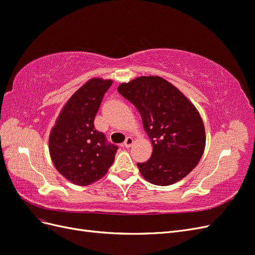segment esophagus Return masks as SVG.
<instances>
[{"label":"esophagus","instance_id":"34e87169","mask_svg":"<svg viewBox=\"0 0 255 255\" xmlns=\"http://www.w3.org/2000/svg\"><path fill=\"white\" fill-rule=\"evenodd\" d=\"M133 142H134V139H133V138H132V137H128L127 139H126V141L123 142V145H125L126 148H129V146L133 144Z\"/></svg>","mask_w":255,"mask_h":255}]
</instances>
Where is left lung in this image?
I'll return each instance as SVG.
<instances>
[{
    "instance_id": "obj_1",
    "label": "left lung",
    "mask_w": 255,
    "mask_h": 255,
    "mask_svg": "<svg viewBox=\"0 0 255 255\" xmlns=\"http://www.w3.org/2000/svg\"><path fill=\"white\" fill-rule=\"evenodd\" d=\"M118 91L139 112L152 141L149 160L137 166L144 179L167 186L186 176L205 148L203 121L189 100L159 76H140L122 83Z\"/></svg>"
}]
</instances>
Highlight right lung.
Wrapping results in <instances>:
<instances>
[{
    "mask_svg": "<svg viewBox=\"0 0 255 255\" xmlns=\"http://www.w3.org/2000/svg\"><path fill=\"white\" fill-rule=\"evenodd\" d=\"M113 81L91 79L76 90L61 110L49 138L54 166L79 186L99 181L113 165L118 146L95 128L96 115Z\"/></svg>",
    "mask_w": 255,
    "mask_h": 255,
    "instance_id": "obj_1",
    "label": "right lung"
}]
</instances>
